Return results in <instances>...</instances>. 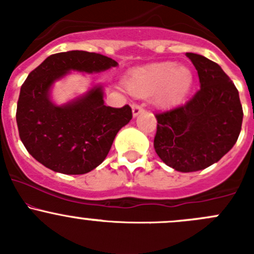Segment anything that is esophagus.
I'll use <instances>...</instances> for the list:
<instances>
[{
	"instance_id": "1",
	"label": "esophagus",
	"mask_w": 254,
	"mask_h": 254,
	"mask_svg": "<svg viewBox=\"0 0 254 254\" xmlns=\"http://www.w3.org/2000/svg\"><path fill=\"white\" fill-rule=\"evenodd\" d=\"M143 112V107L140 106V104H132V115L134 117H137L139 114H141Z\"/></svg>"
}]
</instances>
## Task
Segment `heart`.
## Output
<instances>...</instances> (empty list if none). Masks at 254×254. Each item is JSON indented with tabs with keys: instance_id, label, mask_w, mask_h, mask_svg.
I'll use <instances>...</instances> for the list:
<instances>
[{
	"instance_id": "1",
	"label": "heart",
	"mask_w": 254,
	"mask_h": 254,
	"mask_svg": "<svg viewBox=\"0 0 254 254\" xmlns=\"http://www.w3.org/2000/svg\"><path fill=\"white\" fill-rule=\"evenodd\" d=\"M127 84L131 93L140 97L158 93V103L171 108L186 98L193 84V72L186 66L166 61L136 70Z\"/></svg>"
}]
</instances>
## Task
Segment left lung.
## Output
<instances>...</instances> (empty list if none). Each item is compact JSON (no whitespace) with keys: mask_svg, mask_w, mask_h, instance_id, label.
Instances as JSON below:
<instances>
[{"mask_svg":"<svg viewBox=\"0 0 254 254\" xmlns=\"http://www.w3.org/2000/svg\"><path fill=\"white\" fill-rule=\"evenodd\" d=\"M200 88L187 103L156 113L153 147L179 172H195L217 162L236 143L243 111L234 82L214 61L187 53Z\"/></svg>","mask_w":254,"mask_h":254,"instance_id":"1","label":"left lung"}]
</instances>
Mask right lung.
<instances>
[{
  "label": "right lung",
  "mask_w": 254,
  "mask_h": 254,
  "mask_svg": "<svg viewBox=\"0 0 254 254\" xmlns=\"http://www.w3.org/2000/svg\"><path fill=\"white\" fill-rule=\"evenodd\" d=\"M117 65L101 54L72 50L50 55L28 75L20 87L16 119L23 145L38 162L64 175H84L103 162L115 135L131 120V108L104 106L101 87L56 107L49 89L70 70L92 73Z\"/></svg>",
  "instance_id": "right-lung-1"
}]
</instances>
